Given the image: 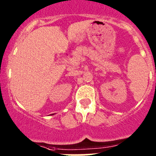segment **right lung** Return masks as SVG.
Here are the masks:
<instances>
[{"label": "right lung", "instance_id": "right-lung-1", "mask_svg": "<svg viewBox=\"0 0 156 156\" xmlns=\"http://www.w3.org/2000/svg\"><path fill=\"white\" fill-rule=\"evenodd\" d=\"M52 115H53V114H52Z\"/></svg>", "mask_w": 156, "mask_h": 156}]
</instances>
